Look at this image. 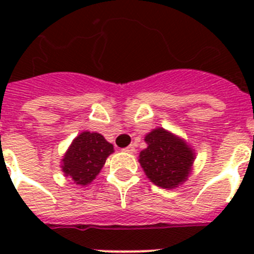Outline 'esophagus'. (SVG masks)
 I'll return each mask as SVG.
<instances>
[{
    "label": "esophagus",
    "instance_id": "obj_1",
    "mask_svg": "<svg viewBox=\"0 0 254 254\" xmlns=\"http://www.w3.org/2000/svg\"><path fill=\"white\" fill-rule=\"evenodd\" d=\"M123 151L128 152V154H133V152H134V146H133V145H129V146H127V147H126V149H123Z\"/></svg>",
    "mask_w": 254,
    "mask_h": 254
}]
</instances>
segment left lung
<instances>
[{"mask_svg":"<svg viewBox=\"0 0 254 254\" xmlns=\"http://www.w3.org/2000/svg\"><path fill=\"white\" fill-rule=\"evenodd\" d=\"M147 147L140 152L138 161L150 182L164 190H176L192 173L196 152L185 138L163 127L145 136Z\"/></svg>","mask_w":254,"mask_h":254,"instance_id":"1","label":"left lung"}]
</instances>
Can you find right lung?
I'll return each mask as SVG.
<instances>
[{
    "label": "right lung",
    "mask_w": 254,
    "mask_h": 254,
    "mask_svg": "<svg viewBox=\"0 0 254 254\" xmlns=\"http://www.w3.org/2000/svg\"><path fill=\"white\" fill-rule=\"evenodd\" d=\"M114 149L104 136L98 132L84 131L72 140L64 158L61 168L64 177H68L77 186H87L96 178L105 160Z\"/></svg>",
    "instance_id": "add662e5"
}]
</instances>
